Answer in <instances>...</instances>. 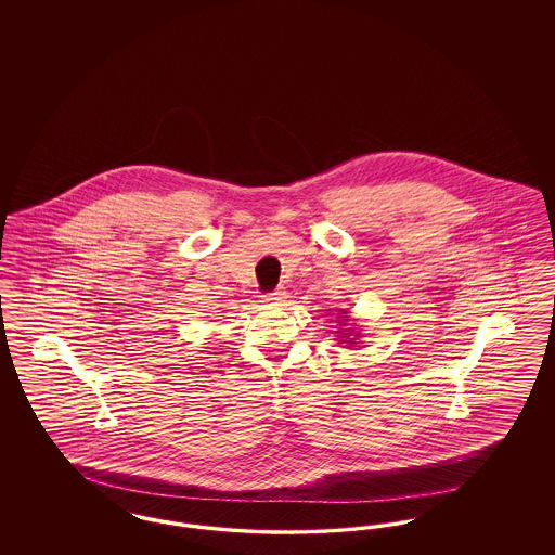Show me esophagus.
I'll return each instance as SVG.
<instances>
[{"instance_id": "obj_1", "label": "esophagus", "mask_w": 555, "mask_h": 555, "mask_svg": "<svg viewBox=\"0 0 555 555\" xmlns=\"http://www.w3.org/2000/svg\"><path fill=\"white\" fill-rule=\"evenodd\" d=\"M285 299H287V293L283 289L272 291V293H266L264 295L266 304H281Z\"/></svg>"}]
</instances>
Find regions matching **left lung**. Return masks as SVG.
Wrapping results in <instances>:
<instances>
[{"label":"left lung","mask_w":555,"mask_h":555,"mask_svg":"<svg viewBox=\"0 0 555 555\" xmlns=\"http://www.w3.org/2000/svg\"><path fill=\"white\" fill-rule=\"evenodd\" d=\"M347 314H349L347 310H339V314H337V318H339V324H341V326H345V324L349 322V317H347ZM337 333H341V337H339L337 341H341V344L347 345L356 344V341H358V337H360V335H351L353 331H337Z\"/></svg>","instance_id":"1"}]
</instances>
